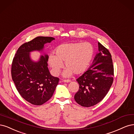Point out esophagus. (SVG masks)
Returning a JSON list of instances; mask_svg holds the SVG:
<instances>
[{
  "label": "esophagus",
  "mask_w": 134,
  "mask_h": 134,
  "mask_svg": "<svg viewBox=\"0 0 134 134\" xmlns=\"http://www.w3.org/2000/svg\"><path fill=\"white\" fill-rule=\"evenodd\" d=\"M62 82H70L71 80H62Z\"/></svg>",
  "instance_id": "esophagus-1"
}]
</instances>
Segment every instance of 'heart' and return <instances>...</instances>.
<instances>
[{"label":"heart","mask_w":134,"mask_h":134,"mask_svg":"<svg viewBox=\"0 0 134 134\" xmlns=\"http://www.w3.org/2000/svg\"><path fill=\"white\" fill-rule=\"evenodd\" d=\"M55 55L51 54L48 58L49 65L54 75H58L63 67L67 68L63 76L69 77L74 73L79 75L87 68L93 58L94 48L88 42H74L62 44L55 50Z\"/></svg>","instance_id":"b5f03b06"}]
</instances>
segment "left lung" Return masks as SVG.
Here are the masks:
<instances>
[{"instance_id":"obj_1","label":"left lung","mask_w":134,"mask_h":134,"mask_svg":"<svg viewBox=\"0 0 134 134\" xmlns=\"http://www.w3.org/2000/svg\"><path fill=\"white\" fill-rule=\"evenodd\" d=\"M98 44L99 53L92 65L76 80L79 89L75 94V100L83 107H91L100 102L113 83L114 69L111 54L100 42Z\"/></svg>"}]
</instances>
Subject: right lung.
I'll use <instances>...</instances> for the list:
<instances>
[{
	"label": "right lung",
	"mask_w": 134,
	"mask_h": 134,
	"mask_svg": "<svg viewBox=\"0 0 134 134\" xmlns=\"http://www.w3.org/2000/svg\"><path fill=\"white\" fill-rule=\"evenodd\" d=\"M53 40L50 37H37L21 45L13 59L11 74L16 90L24 100L34 105H43L49 100L59 79L50 74L48 55H42L38 62H34L29 52L42 49L45 43Z\"/></svg>",
	"instance_id": "obj_1"
}]
</instances>
